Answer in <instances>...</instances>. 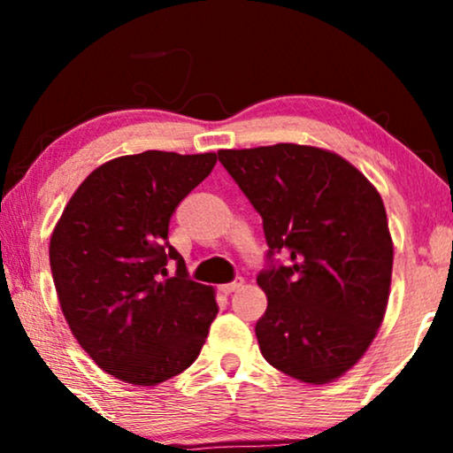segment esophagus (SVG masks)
<instances>
[{
    "mask_svg": "<svg viewBox=\"0 0 453 453\" xmlns=\"http://www.w3.org/2000/svg\"><path fill=\"white\" fill-rule=\"evenodd\" d=\"M243 278H237V280H233V282H228V284H222L220 287V293H225V295H231V293H237L239 288H243Z\"/></svg>",
    "mask_w": 453,
    "mask_h": 453,
    "instance_id": "1",
    "label": "esophagus"
}]
</instances>
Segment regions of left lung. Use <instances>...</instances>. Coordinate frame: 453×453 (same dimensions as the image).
I'll return each instance as SVG.
<instances>
[{
  "label": "left lung",
  "instance_id": "left-lung-1",
  "mask_svg": "<svg viewBox=\"0 0 453 453\" xmlns=\"http://www.w3.org/2000/svg\"><path fill=\"white\" fill-rule=\"evenodd\" d=\"M264 219L270 256L257 276L268 309L256 324L272 367L321 386L361 361L386 318L394 241L375 185L340 154L274 144L219 150Z\"/></svg>",
  "mask_w": 453,
  "mask_h": 453
}]
</instances>
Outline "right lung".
<instances>
[{
    "label": "right lung",
    "mask_w": 453,
    "mask_h": 453,
    "mask_svg": "<svg viewBox=\"0 0 453 453\" xmlns=\"http://www.w3.org/2000/svg\"><path fill=\"white\" fill-rule=\"evenodd\" d=\"M216 165V152L146 150L109 160L65 203L49 241L59 307L104 373L158 386L200 355L216 319V290L188 278L169 245L179 202ZM178 262L166 279L165 264Z\"/></svg>",
    "instance_id": "obj_1"
}]
</instances>
